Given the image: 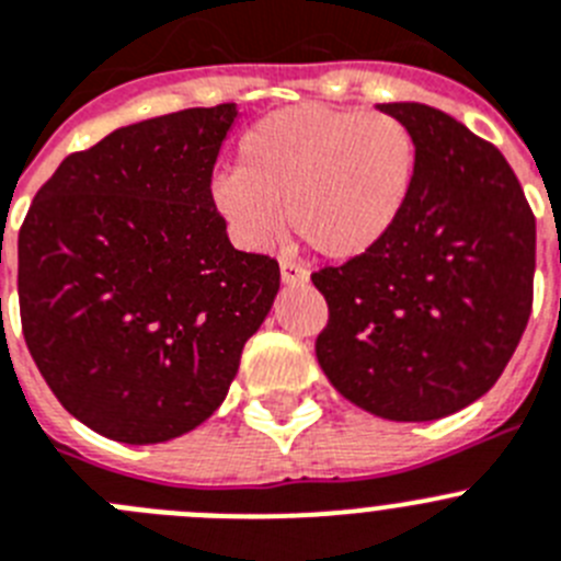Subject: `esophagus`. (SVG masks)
I'll return each instance as SVG.
<instances>
[{"mask_svg":"<svg viewBox=\"0 0 561 561\" xmlns=\"http://www.w3.org/2000/svg\"><path fill=\"white\" fill-rule=\"evenodd\" d=\"M280 280H284V286H302L308 284V270L295 261L280 259Z\"/></svg>","mask_w":561,"mask_h":561,"instance_id":"obj_1","label":"esophagus"}]
</instances>
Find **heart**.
Instances as JSON below:
<instances>
[{"label": "heart", "instance_id": "1", "mask_svg": "<svg viewBox=\"0 0 561 561\" xmlns=\"http://www.w3.org/2000/svg\"><path fill=\"white\" fill-rule=\"evenodd\" d=\"M417 180L414 133L387 113L295 105L255 122L236 169L210 183L233 239L264 250L289 228L325 259L373 253L409 205Z\"/></svg>", "mask_w": 561, "mask_h": 561}]
</instances>
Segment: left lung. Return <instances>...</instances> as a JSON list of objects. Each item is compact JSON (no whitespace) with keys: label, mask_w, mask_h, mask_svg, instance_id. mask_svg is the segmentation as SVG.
Here are the masks:
<instances>
[{"label":"left lung","mask_w":561,"mask_h":561,"mask_svg":"<svg viewBox=\"0 0 561 561\" xmlns=\"http://www.w3.org/2000/svg\"><path fill=\"white\" fill-rule=\"evenodd\" d=\"M417 141L392 233L314 272L328 300L317 362L339 394L394 423L448 417L490 392L526 331L537 225L490 141L420 102H383Z\"/></svg>","instance_id":"obj_1"}]
</instances>
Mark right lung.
<instances>
[{
    "label": "right lung",
    "instance_id": "add662e5",
    "mask_svg": "<svg viewBox=\"0 0 561 561\" xmlns=\"http://www.w3.org/2000/svg\"><path fill=\"white\" fill-rule=\"evenodd\" d=\"M239 107H188L66 158L19 233L24 342L71 417L156 445L222 405L244 342L280 289L210 203Z\"/></svg>",
    "mask_w": 561,
    "mask_h": 561
}]
</instances>
